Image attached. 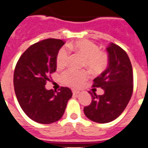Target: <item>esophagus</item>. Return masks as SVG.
I'll list each match as a JSON object with an SVG mask.
<instances>
[{
    "label": "esophagus",
    "mask_w": 148,
    "mask_h": 148,
    "mask_svg": "<svg viewBox=\"0 0 148 148\" xmlns=\"http://www.w3.org/2000/svg\"><path fill=\"white\" fill-rule=\"evenodd\" d=\"M72 92H73V95H77L79 93H80V91H78V90H74L73 91H72Z\"/></svg>",
    "instance_id": "esophagus-1"
}]
</instances>
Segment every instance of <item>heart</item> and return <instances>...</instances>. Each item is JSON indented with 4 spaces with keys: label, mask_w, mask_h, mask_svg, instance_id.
<instances>
[{
    "label": "heart",
    "mask_w": 148,
    "mask_h": 148,
    "mask_svg": "<svg viewBox=\"0 0 148 148\" xmlns=\"http://www.w3.org/2000/svg\"><path fill=\"white\" fill-rule=\"evenodd\" d=\"M68 49L81 54L84 58V65L94 74H101L106 69L108 64V56L100 51L95 43L88 40H81L68 44ZM69 57V51L66 47H61L58 52L56 63L58 67H64ZM88 78V73L85 71H75L69 69L62 73L60 79L64 84L73 88H78Z\"/></svg>",
    "instance_id": "obj_1"
}]
</instances>
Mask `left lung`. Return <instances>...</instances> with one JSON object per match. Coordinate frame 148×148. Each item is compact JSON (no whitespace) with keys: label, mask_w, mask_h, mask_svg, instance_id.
<instances>
[{"label":"left lung","mask_w":148,"mask_h":148,"mask_svg":"<svg viewBox=\"0 0 148 148\" xmlns=\"http://www.w3.org/2000/svg\"><path fill=\"white\" fill-rule=\"evenodd\" d=\"M106 49L108 67L94 79L93 84V87L102 88L104 94L97 95L89 92L92 101L84 108L88 119L100 124L112 121L119 117L133 93V69L128 55L114 43H110Z\"/></svg>","instance_id":"1"}]
</instances>
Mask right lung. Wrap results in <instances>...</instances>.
<instances>
[{
    "mask_svg": "<svg viewBox=\"0 0 148 148\" xmlns=\"http://www.w3.org/2000/svg\"><path fill=\"white\" fill-rule=\"evenodd\" d=\"M64 43L54 38L35 43L24 51L15 67L14 86L18 103L31 120L40 124L60 120L72 97L68 88L61 87L60 91L45 88L49 74L57 70V54Z\"/></svg>",
    "mask_w": 148,
    "mask_h": 148,
    "instance_id": "right-lung-1",
    "label": "right lung"
}]
</instances>
